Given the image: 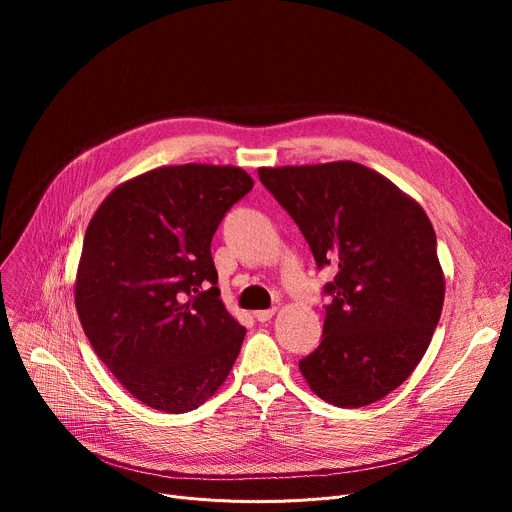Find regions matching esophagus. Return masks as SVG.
Instances as JSON below:
<instances>
[{"mask_svg":"<svg viewBox=\"0 0 512 512\" xmlns=\"http://www.w3.org/2000/svg\"><path fill=\"white\" fill-rule=\"evenodd\" d=\"M274 313H276V309H261V311H255L253 317L257 321H261V324H265V321H270L274 317Z\"/></svg>","mask_w":512,"mask_h":512,"instance_id":"34e87169","label":"esophagus"}]
</instances>
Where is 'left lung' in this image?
<instances>
[{
    "instance_id": "1",
    "label": "left lung",
    "mask_w": 512,
    "mask_h": 512,
    "mask_svg": "<svg viewBox=\"0 0 512 512\" xmlns=\"http://www.w3.org/2000/svg\"><path fill=\"white\" fill-rule=\"evenodd\" d=\"M303 232L324 286V336L299 361L309 388L340 409L367 407L405 382L444 305L436 232L417 201L355 161L259 168Z\"/></svg>"
}]
</instances>
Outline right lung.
I'll return each instance as SVG.
<instances>
[{
	"label": "right lung",
	"mask_w": 512,
	"mask_h": 512,
	"mask_svg": "<svg viewBox=\"0 0 512 512\" xmlns=\"http://www.w3.org/2000/svg\"><path fill=\"white\" fill-rule=\"evenodd\" d=\"M253 188L234 166H166L105 197L85 232L74 303L95 355L143 405L186 413L213 396L247 330L226 311L211 238Z\"/></svg>",
	"instance_id": "right-lung-1"
}]
</instances>
